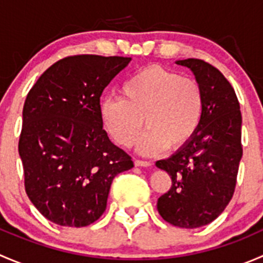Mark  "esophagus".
<instances>
[{
	"mask_svg": "<svg viewBox=\"0 0 263 263\" xmlns=\"http://www.w3.org/2000/svg\"><path fill=\"white\" fill-rule=\"evenodd\" d=\"M135 165L136 166H150L151 163L150 161H146V160H140V159H135Z\"/></svg>",
	"mask_w": 263,
	"mask_h": 263,
	"instance_id": "obj_1",
	"label": "esophagus"
}]
</instances>
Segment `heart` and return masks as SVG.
I'll return each mask as SVG.
<instances>
[{
    "label": "heart",
    "mask_w": 263,
    "mask_h": 263,
    "mask_svg": "<svg viewBox=\"0 0 263 263\" xmlns=\"http://www.w3.org/2000/svg\"><path fill=\"white\" fill-rule=\"evenodd\" d=\"M205 92L197 80L184 78L159 65L137 71L121 87V99L100 105L102 123L123 147L139 142L144 155H156L166 147L182 150L195 139L205 117Z\"/></svg>",
    "instance_id": "heart-1"
}]
</instances>
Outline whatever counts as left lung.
Segmentation results:
<instances>
[{
    "instance_id": "8db88e82",
    "label": "left lung",
    "mask_w": 263,
    "mask_h": 263,
    "mask_svg": "<svg viewBox=\"0 0 263 263\" xmlns=\"http://www.w3.org/2000/svg\"><path fill=\"white\" fill-rule=\"evenodd\" d=\"M191 68L205 92L200 131L184 148L156 161L172 185L158 200L169 224L195 229L214 221L234 195L242 147V113L234 89L210 63L198 58L177 61Z\"/></svg>"
}]
</instances>
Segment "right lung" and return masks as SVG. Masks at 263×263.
Here are the masks:
<instances>
[{
  "instance_id": "add662e5",
  "label": "right lung",
  "mask_w": 263,
  "mask_h": 263,
  "mask_svg": "<svg viewBox=\"0 0 263 263\" xmlns=\"http://www.w3.org/2000/svg\"><path fill=\"white\" fill-rule=\"evenodd\" d=\"M131 57L68 55L28 92L18 154L25 192L46 219L82 228L107 208L117 174L134 166L103 129L100 97Z\"/></svg>"
}]
</instances>
